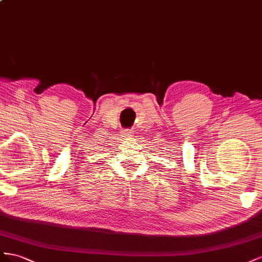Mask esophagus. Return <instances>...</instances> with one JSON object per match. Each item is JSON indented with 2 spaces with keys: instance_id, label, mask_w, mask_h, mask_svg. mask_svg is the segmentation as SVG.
Masks as SVG:
<instances>
[{
  "instance_id": "34e87169",
  "label": "esophagus",
  "mask_w": 262,
  "mask_h": 262,
  "mask_svg": "<svg viewBox=\"0 0 262 262\" xmlns=\"http://www.w3.org/2000/svg\"><path fill=\"white\" fill-rule=\"evenodd\" d=\"M132 133H133V130H132V129H125V130H124V135L128 136V135H130Z\"/></svg>"
}]
</instances>
